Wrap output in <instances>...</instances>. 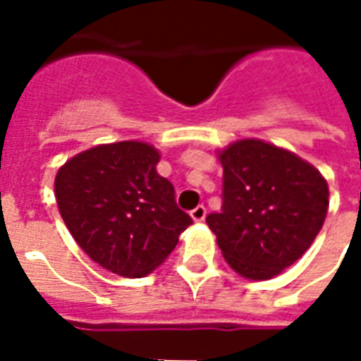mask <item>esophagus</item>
I'll list each match as a JSON object with an SVG mask.
<instances>
[{
	"instance_id": "1",
	"label": "esophagus",
	"mask_w": 361,
	"mask_h": 361,
	"mask_svg": "<svg viewBox=\"0 0 361 361\" xmlns=\"http://www.w3.org/2000/svg\"><path fill=\"white\" fill-rule=\"evenodd\" d=\"M204 216H207V209H204L203 204H197L195 209L191 211V219L195 220V222H203Z\"/></svg>"
}]
</instances>
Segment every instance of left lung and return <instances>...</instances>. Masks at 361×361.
Here are the masks:
<instances>
[{
	"label": "left lung",
	"instance_id": "1",
	"mask_svg": "<svg viewBox=\"0 0 361 361\" xmlns=\"http://www.w3.org/2000/svg\"><path fill=\"white\" fill-rule=\"evenodd\" d=\"M222 211L207 216L226 263L269 280L310 250L329 209V185L310 162L259 139L219 152Z\"/></svg>",
	"mask_w": 361,
	"mask_h": 361
}]
</instances>
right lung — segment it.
I'll return each mask as SVG.
<instances>
[{"label": "right lung", "instance_id": "add662e5", "mask_svg": "<svg viewBox=\"0 0 361 361\" xmlns=\"http://www.w3.org/2000/svg\"><path fill=\"white\" fill-rule=\"evenodd\" d=\"M149 142L98 145L56 176L59 214L87 255L104 269L141 279L157 269L193 224L176 204L170 181L157 172Z\"/></svg>", "mask_w": 361, "mask_h": 361}]
</instances>
